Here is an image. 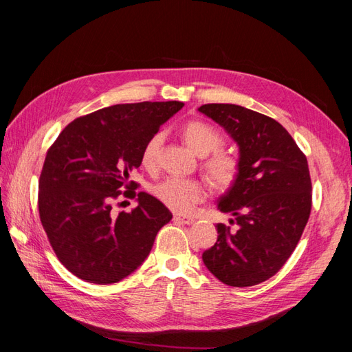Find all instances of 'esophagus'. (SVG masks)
Returning <instances> with one entry per match:
<instances>
[{"mask_svg": "<svg viewBox=\"0 0 352 352\" xmlns=\"http://www.w3.org/2000/svg\"><path fill=\"white\" fill-rule=\"evenodd\" d=\"M173 220L176 223H182V225H192L194 219L192 217H188V216H180V214H175Z\"/></svg>", "mask_w": 352, "mask_h": 352, "instance_id": "34e87169", "label": "esophagus"}]
</instances>
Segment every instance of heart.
<instances>
[{
  "instance_id": "b5f03b06",
  "label": "heart",
  "mask_w": 352,
  "mask_h": 352,
  "mask_svg": "<svg viewBox=\"0 0 352 352\" xmlns=\"http://www.w3.org/2000/svg\"><path fill=\"white\" fill-rule=\"evenodd\" d=\"M188 146L199 157H210L204 162V172L212 186L228 189L239 175V162L229 153L220 151L223 135L214 126L201 120H190L182 129ZM163 142V133L155 132L148 138L141 151V164L146 170H154L158 162V151ZM153 194L166 207L176 212H186L204 198V188L194 179L166 177L153 186Z\"/></svg>"
}]
</instances>
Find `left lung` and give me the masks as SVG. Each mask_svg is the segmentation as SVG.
Instances as JSON below:
<instances>
[{
  "label": "left lung",
  "mask_w": 352,
  "mask_h": 352,
  "mask_svg": "<svg viewBox=\"0 0 352 352\" xmlns=\"http://www.w3.org/2000/svg\"><path fill=\"white\" fill-rule=\"evenodd\" d=\"M198 110L239 146V175L217 202L238 228L219 223L217 242L204 251L202 261L229 286L258 285L283 267L310 217L307 157L269 116L235 104H206Z\"/></svg>",
  "instance_id": "obj_1"
}]
</instances>
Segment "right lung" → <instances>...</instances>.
Segmentation results:
<instances>
[{"label":"right lung","mask_w":352,"mask_h":352,"mask_svg":"<svg viewBox=\"0 0 352 352\" xmlns=\"http://www.w3.org/2000/svg\"><path fill=\"white\" fill-rule=\"evenodd\" d=\"M184 102L117 104L69 123L50 146L39 177L42 228L57 258L76 278L116 283L150 254L172 212L129 180L148 138ZM125 192L123 193L122 190ZM120 196L138 197L131 213L116 215Z\"/></svg>","instance_id":"add662e5"}]
</instances>
